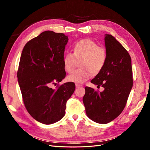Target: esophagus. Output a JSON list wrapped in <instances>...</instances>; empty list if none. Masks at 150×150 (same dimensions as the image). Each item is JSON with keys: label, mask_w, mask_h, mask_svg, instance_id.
<instances>
[{"label": "esophagus", "mask_w": 150, "mask_h": 150, "mask_svg": "<svg viewBox=\"0 0 150 150\" xmlns=\"http://www.w3.org/2000/svg\"><path fill=\"white\" fill-rule=\"evenodd\" d=\"M81 86H82V84H81L76 83V88H79V87H81Z\"/></svg>", "instance_id": "obj_1"}]
</instances>
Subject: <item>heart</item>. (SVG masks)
Returning a JSON list of instances; mask_svg holds the SVG:
<instances>
[{"mask_svg":"<svg viewBox=\"0 0 150 150\" xmlns=\"http://www.w3.org/2000/svg\"><path fill=\"white\" fill-rule=\"evenodd\" d=\"M108 54L106 48L99 46L94 40L84 39L76 42L73 53L66 52L63 57L64 69L67 72L74 71L78 61L81 68L68 76L69 82L83 83L93 75H97L106 65Z\"/></svg>","mask_w":150,"mask_h":150,"instance_id":"heart-1","label":"heart"}]
</instances>
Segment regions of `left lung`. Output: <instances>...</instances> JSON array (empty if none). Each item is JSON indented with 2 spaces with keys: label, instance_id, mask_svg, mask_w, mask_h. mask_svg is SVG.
I'll return each instance as SVG.
<instances>
[{
  "label": "left lung",
  "instance_id": "left-lung-1",
  "mask_svg": "<svg viewBox=\"0 0 150 150\" xmlns=\"http://www.w3.org/2000/svg\"><path fill=\"white\" fill-rule=\"evenodd\" d=\"M108 58L103 69L91 83L104 88L103 92L85 88L83 101L89 118L106 124L123 111L133 87V69L128 52L111 34L104 38Z\"/></svg>",
  "mask_w": 150,
  "mask_h": 150
}]
</instances>
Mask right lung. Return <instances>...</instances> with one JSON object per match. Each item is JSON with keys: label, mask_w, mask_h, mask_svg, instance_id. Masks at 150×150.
I'll use <instances>...</instances> for the list:
<instances>
[{"label": "right lung", "mask_w": 150, "mask_h": 150, "mask_svg": "<svg viewBox=\"0 0 150 150\" xmlns=\"http://www.w3.org/2000/svg\"><path fill=\"white\" fill-rule=\"evenodd\" d=\"M68 39L63 33L44 31L26 43L21 56L17 76L24 104L34 119L45 125L62 118L76 88L72 82L52 88L66 77L63 57Z\"/></svg>", "instance_id": "right-lung-1"}]
</instances>
